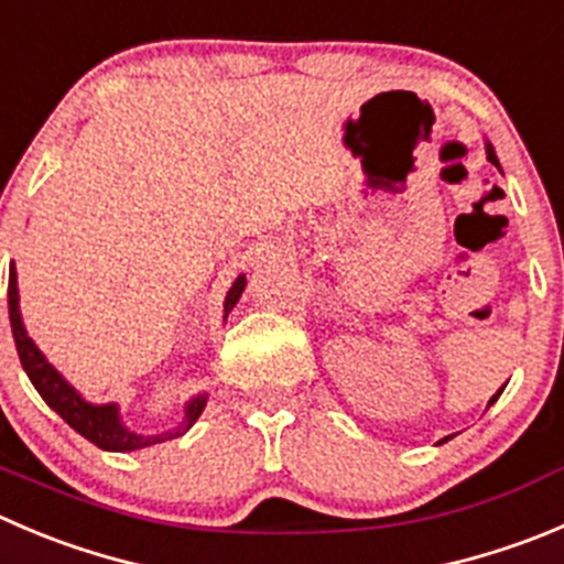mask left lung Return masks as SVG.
Returning a JSON list of instances; mask_svg holds the SVG:
<instances>
[{
    "label": "left lung",
    "mask_w": 564,
    "mask_h": 564,
    "mask_svg": "<svg viewBox=\"0 0 564 564\" xmlns=\"http://www.w3.org/2000/svg\"><path fill=\"white\" fill-rule=\"evenodd\" d=\"M487 160H490L492 165H498V158H496V152H492L490 143H487ZM498 393H501V390H498ZM492 401H496V395H492V399H490V404H492Z\"/></svg>",
    "instance_id": "8db88e82"
}]
</instances>
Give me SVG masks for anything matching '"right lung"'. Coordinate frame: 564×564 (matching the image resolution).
<instances>
[{"instance_id": "add662e5", "label": "right lung", "mask_w": 564, "mask_h": 564, "mask_svg": "<svg viewBox=\"0 0 564 564\" xmlns=\"http://www.w3.org/2000/svg\"><path fill=\"white\" fill-rule=\"evenodd\" d=\"M246 288V276H238V282L232 285V291L227 293V302H224V313L238 304L240 293ZM8 313H10V326H13V340H15V351H19L21 366H24L26 377L30 382L35 384V390L41 393V399L74 429V432L83 434L85 440H90L94 446L105 448V452H135V448H147L160 443V440H171L176 434L187 432V429L196 423V417L202 415L207 404V395H196L191 404L185 406V421L176 432L169 434H154V437H143V434L130 432V429L121 423L118 417L116 404H101L94 406L88 401H83L77 395V390L55 371L44 359V354L37 351L35 343L26 337L24 324H21V313H19V288H15V268L10 265V285H8Z\"/></svg>"}]
</instances>
